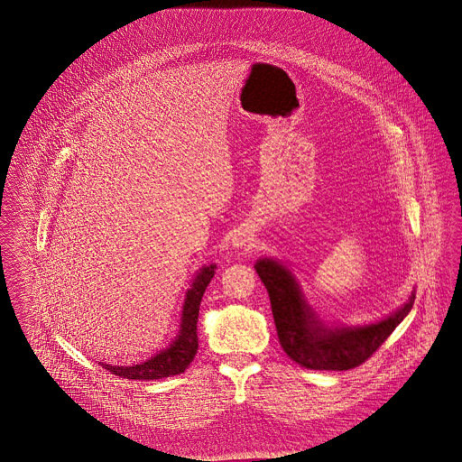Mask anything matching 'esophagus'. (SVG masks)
Listing matches in <instances>:
<instances>
[{
  "mask_svg": "<svg viewBox=\"0 0 462 462\" xmlns=\"http://www.w3.org/2000/svg\"><path fill=\"white\" fill-rule=\"evenodd\" d=\"M232 244H234V247L247 249V247L253 245V239H251L247 234H239V236H236V237L232 239Z\"/></svg>",
  "mask_w": 462,
  "mask_h": 462,
  "instance_id": "34e87169",
  "label": "esophagus"
}]
</instances>
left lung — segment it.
<instances>
[{
    "mask_svg": "<svg viewBox=\"0 0 462 462\" xmlns=\"http://www.w3.org/2000/svg\"><path fill=\"white\" fill-rule=\"evenodd\" d=\"M254 268L268 291L281 346L289 358L311 371H348L364 364L409 315L416 300L412 292L403 307L379 322L334 328L308 305L286 264L262 258Z\"/></svg>",
    "mask_w": 462,
    "mask_h": 462,
    "instance_id": "1",
    "label": "left lung"
}]
</instances>
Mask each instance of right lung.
<instances>
[{
  "label": "right lung",
  "mask_w": 462,
  "mask_h": 462,
  "mask_svg": "<svg viewBox=\"0 0 462 462\" xmlns=\"http://www.w3.org/2000/svg\"><path fill=\"white\" fill-rule=\"evenodd\" d=\"M217 264H209L199 270L198 275L192 279L190 289L185 294V301L181 308V319H180V332L175 341L161 352L151 356L147 362L136 364V365H109L102 364L104 369L109 373L126 377V379H162L181 374L194 360L198 353V319L200 300L204 296L206 287L209 286L211 279L215 277Z\"/></svg>",
  "instance_id": "obj_1"
}]
</instances>
